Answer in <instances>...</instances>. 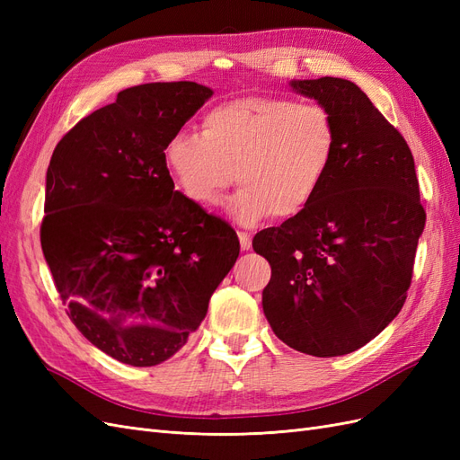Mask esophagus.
<instances>
[{
  "label": "esophagus",
  "instance_id": "34e87169",
  "mask_svg": "<svg viewBox=\"0 0 460 460\" xmlns=\"http://www.w3.org/2000/svg\"><path fill=\"white\" fill-rule=\"evenodd\" d=\"M238 238H240V245L243 252H249V249H252V234L238 232Z\"/></svg>",
  "mask_w": 460,
  "mask_h": 460
}]
</instances>
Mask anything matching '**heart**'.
<instances>
[{"instance_id":"1","label":"heart","mask_w":460,"mask_h":460,"mask_svg":"<svg viewBox=\"0 0 460 460\" xmlns=\"http://www.w3.org/2000/svg\"><path fill=\"white\" fill-rule=\"evenodd\" d=\"M338 153L330 109L284 95H243L208 109L201 134L176 132L164 144V164L182 196L208 208L240 191L230 213L240 225L274 215L301 217L324 188Z\"/></svg>"}]
</instances>
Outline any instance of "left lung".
<instances>
[{"label":"left lung","instance_id":"left-lung-1","mask_svg":"<svg viewBox=\"0 0 460 460\" xmlns=\"http://www.w3.org/2000/svg\"><path fill=\"white\" fill-rule=\"evenodd\" d=\"M291 86L330 109L338 153L307 211L255 234V253L272 269L262 311L291 349L338 357L405 305L426 211L405 137L363 90L332 76Z\"/></svg>","mask_w":460,"mask_h":460}]
</instances>
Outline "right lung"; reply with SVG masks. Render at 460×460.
Segmentation results:
<instances>
[{
	"instance_id": "add662e5",
	"label": "right lung",
	"mask_w": 460,
	"mask_h": 460,
	"mask_svg": "<svg viewBox=\"0 0 460 460\" xmlns=\"http://www.w3.org/2000/svg\"><path fill=\"white\" fill-rule=\"evenodd\" d=\"M213 95L196 82L122 90L55 147L40 242L71 323L124 365L186 345L240 255L235 230L174 190L164 144Z\"/></svg>"
}]
</instances>
